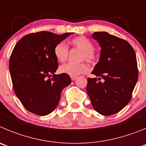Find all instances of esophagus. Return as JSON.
I'll use <instances>...</instances> for the list:
<instances>
[{
    "mask_svg": "<svg viewBox=\"0 0 146 146\" xmlns=\"http://www.w3.org/2000/svg\"><path fill=\"white\" fill-rule=\"evenodd\" d=\"M70 78H71L72 81H75V80H76V78H77V77H76H76H70Z\"/></svg>",
    "mask_w": 146,
    "mask_h": 146,
    "instance_id": "esophagus-1",
    "label": "esophagus"
}]
</instances>
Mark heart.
Segmentation results:
<instances>
[{"mask_svg": "<svg viewBox=\"0 0 146 146\" xmlns=\"http://www.w3.org/2000/svg\"><path fill=\"white\" fill-rule=\"evenodd\" d=\"M70 44L82 51L81 60L85 59L91 62H94L96 60L97 55L93 50L94 44L86 36L73 38L70 41ZM54 54L59 62H65L68 56V47L63 42L58 43L54 48ZM88 70V66L86 62H81L79 64L66 63L60 67V73L70 76V77H76L86 73Z\"/></svg>", "mask_w": 146, "mask_h": 146, "instance_id": "b5f03b06", "label": "heart"}]
</instances>
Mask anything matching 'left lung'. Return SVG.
<instances>
[{
    "mask_svg": "<svg viewBox=\"0 0 146 146\" xmlns=\"http://www.w3.org/2000/svg\"><path fill=\"white\" fill-rule=\"evenodd\" d=\"M92 37L102 48L92 72L99 78H88L86 91L94 109L108 116L122 110L131 99L138 78L136 55L127 41L107 32H94Z\"/></svg>",
    "mask_w": 146,
    "mask_h": 146,
    "instance_id": "1",
    "label": "left lung"
}]
</instances>
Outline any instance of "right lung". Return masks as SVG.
I'll return each instance as SVG.
<instances>
[{"instance_id":"1","label":"right lung","mask_w":146,"mask_h":146,"mask_svg":"<svg viewBox=\"0 0 146 146\" xmlns=\"http://www.w3.org/2000/svg\"><path fill=\"white\" fill-rule=\"evenodd\" d=\"M72 34L32 33L15 45L9 70L15 94L28 111L40 116L51 113L58 106L63 88L71 83L68 75L54 74L58 62L54 48Z\"/></svg>"}]
</instances>
